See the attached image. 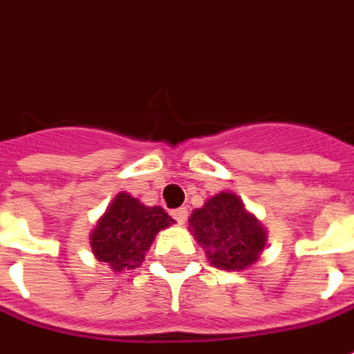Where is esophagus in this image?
<instances>
[{
    "label": "esophagus",
    "mask_w": 354,
    "mask_h": 354,
    "mask_svg": "<svg viewBox=\"0 0 354 354\" xmlns=\"http://www.w3.org/2000/svg\"><path fill=\"white\" fill-rule=\"evenodd\" d=\"M172 218L176 220L178 224H185V220H187V211H185V209H176V211H172Z\"/></svg>",
    "instance_id": "esophagus-1"
}]
</instances>
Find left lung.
Wrapping results in <instances>:
<instances>
[{"instance_id": "8db88e82", "label": "left lung", "mask_w": 354, "mask_h": 354, "mask_svg": "<svg viewBox=\"0 0 354 354\" xmlns=\"http://www.w3.org/2000/svg\"><path fill=\"white\" fill-rule=\"evenodd\" d=\"M189 232L205 249L212 266L241 272L261 259L268 232L232 192L209 197L189 216Z\"/></svg>"}]
</instances>
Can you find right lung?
<instances>
[{
  "label": "right lung",
  "instance_id": "add662e5",
  "mask_svg": "<svg viewBox=\"0 0 354 354\" xmlns=\"http://www.w3.org/2000/svg\"><path fill=\"white\" fill-rule=\"evenodd\" d=\"M174 224L162 207H147L126 192L115 195L90 234L91 251L115 272L134 270L160 230Z\"/></svg>",
  "mask_w": 354,
  "mask_h": 354
}]
</instances>
